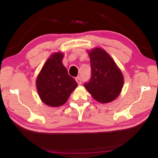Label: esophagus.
I'll use <instances>...</instances> for the list:
<instances>
[{
	"instance_id": "34e87169",
	"label": "esophagus",
	"mask_w": 158,
	"mask_h": 158,
	"mask_svg": "<svg viewBox=\"0 0 158 158\" xmlns=\"http://www.w3.org/2000/svg\"><path fill=\"white\" fill-rule=\"evenodd\" d=\"M76 81L77 82V83L78 84V85H81L82 84V81H81V79L80 77H76Z\"/></svg>"
}]
</instances>
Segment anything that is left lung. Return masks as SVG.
I'll use <instances>...</instances> for the list:
<instances>
[{
  "label": "left lung",
  "instance_id": "left-lung-1",
  "mask_svg": "<svg viewBox=\"0 0 158 158\" xmlns=\"http://www.w3.org/2000/svg\"><path fill=\"white\" fill-rule=\"evenodd\" d=\"M87 52L90 60L92 76L85 87L96 101L102 104L115 100L124 82L121 69L103 48L95 47L87 50Z\"/></svg>",
  "mask_w": 158,
  "mask_h": 158
}]
</instances>
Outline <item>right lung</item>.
Returning <instances> with one entry per match:
<instances>
[{"label":"right lung","instance_id":"1","mask_svg":"<svg viewBox=\"0 0 158 158\" xmlns=\"http://www.w3.org/2000/svg\"><path fill=\"white\" fill-rule=\"evenodd\" d=\"M64 54L57 52L46 60L36 80V87L42 102L51 107L63 106L77 86L62 60Z\"/></svg>","mask_w":158,"mask_h":158}]
</instances>
